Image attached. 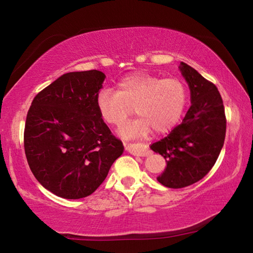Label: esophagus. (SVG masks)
Returning <instances> with one entry per match:
<instances>
[{
	"instance_id": "obj_1",
	"label": "esophagus",
	"mask_w": 253,
	"mask_h": 253,
	"mask_svg": "<svg viewBox=\"0 0 253 253\" xmlns=\"http://www.w3.org/2000/svg\"><path fill=\"white\" fill-rule=\"evenodd\" d=\"M128 152L135 156H147L151 154V151L147 145L142 143H134L128 146Z\"/></svg>"
}]
</instances>
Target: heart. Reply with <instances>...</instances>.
<instances>
[{"mask_svg":"<svg viewBox=\"0 0 253 253\" xmlns=\"http://www.w3.org/2000/svg\"><path fill=\"white\" fill-rule=\"evenodd\" d=\"M186 101L187 90L181 79H162L145 72L126 76L116 91L101 90L96 100L102 121L116 128L126 123L134 109L138 118L121 130L125 136H145L151 129L158 134L169 131L181 119Z\"/></svg>","mask_w":253,"mask_h":253,"instance_id":"heart-1","label":"heart"}]
</instances>
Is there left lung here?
<instances>
[{
  "instance_id": "left-lung-1",
  "label": "left lung",
  "mask_w": 253,
  "mask_h": 253,
  "mask_svg": "<svg viewBox=\"0 0 253 253\" xmlns=\"http://www.w3.org/2000/svg\"><path fill=\"white\" fill-rule=\"evenodd\" d=\"M179 68L190 87L192 105L182 124L151 146L168 162L157 181L170 188L192 185L212 169L226 131L223 100L216 85L186 63L181 62Z\"/></svg>"
}]
</instances>
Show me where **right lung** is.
Masks as SVG:
<instances>
[{"label": "right lung", "instance_id": "1", "mask_svg": "<svg viewBox=\"0 0 253 253\" xmlns=\"http://www.w3.org/2000/svg\"><path fill=\"white\" fill-rule=\"evenodd\" d=\"M106 76L101 71L68 72L34 97L24 127V152L42 186L65 199L93 193L122 155L97 108Z\"/></svg>", "mask_w": 253, "mask_h": 253}]
</instances>
